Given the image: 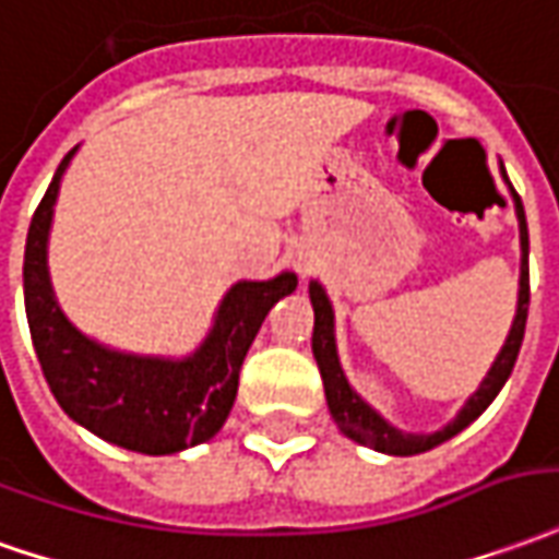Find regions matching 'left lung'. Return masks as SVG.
Wrapping results in <instances>:
<instances>
[{"label": "left lung", "instance_id": "8db88e82", "mask_svg": "<svg viewBox=\"0 0 559 559\" xmlns=\"http://www.w3.org/2000/svg\"><path fill=\"white\" fill-rule=\"evenodd\" d=\"M502 175H506V169H502ZM506 181H509V178H506ZM511 197H514V212H518V224H521V293H518V314H514L509 338H506V345L499 350L497 362L490 366V372H487V378L481 381V388L475 390V396L463 405V412H460L448 427L439 429V432L417 436V432H402V429L390 427L384 417L378 415V412H372V408L350 390L345 372H342V366H338V354H335L333 306H330V299H326V293H323V287H320L318 281L308 284L311 306H314L311 350H314L320 378H323L330 415H333L335 427L342 429L347 439L366 444V448H374V451H381V454H424L429 448L448 442V439L456 436L460 429L469 427L472 420L481 415L490 402L497 400V393L502 390V384L509 381L511 369H514V360H518V350H521V342H524L526 330V308H530V260H526V257H530V233H526L524 202L514 193V187H511Z\"/></svg>", "mask_w": 559, "mask_h": 559}]
</instances>
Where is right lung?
<instances>
[{
    "label": "right lung",
    "mask_w": 559,
    "mask_h": 559,
    "mask_svg": "<svg viewBox=\"0 0 559 559\" xmlns=\"http://www.w3.org/2000/svg\"><path fill=\"white\" fill-rule=\"evenodd\" d=\"M75 151L62 157L38 202L23 253V302L35 354L50 393L66 415L99 439L139 454H175L202 444L224 427L236 402L239 372L269 308L296 290V275L239 281L226 293L214 330L187 360L117 354L90 342L66 320L48 278V229L60 178Z\"/></svg>",
    "instance_id": "1"
}]
</instances>
